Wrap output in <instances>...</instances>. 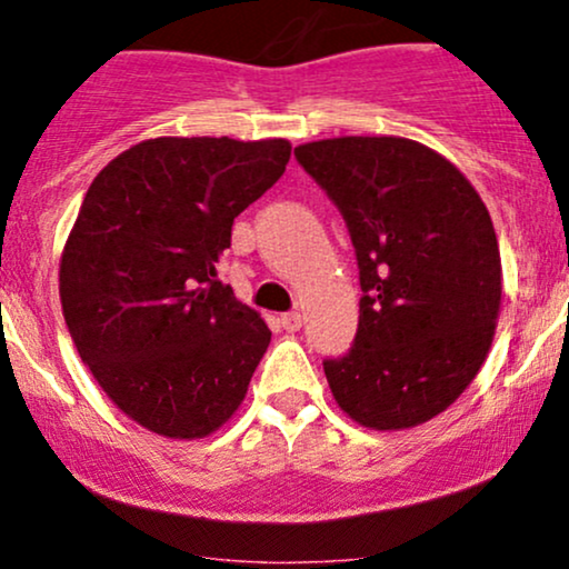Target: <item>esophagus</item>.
<instances>
[{
  "instance_id": "esophagus-1",
  "label": "esophagus",
  "mask_w": 569,
  "mask_h": 569,
  "mask_svg": "<svg viewBox=\"0 0 569 569\" xmlns=\"http://www.w3.org/2000/svg\"><path fill=\"white\" fill-rule=\"evenodd\" d=\"M280 326H283L286 331H299L302 329V316H299V312H283V316H280Z\"/></svg>"
}]
</instances>
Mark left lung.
Listing matches in <instances>:
<instances>
[{
    "mask_svg": "<svg viewBox=\"0 0 569 569\" xmlns=\"http://www.w3.org/2000/svg\"><path fill=\"white\" fill-rule=\"evenodd\" d=\"M348 224L361 280L352 348L326 358L339 409L375 430L428 422L473 382L495 337L500 248L479 192L398 136L293 149Z\"/></svg>",
    "mask_w": 569,
    "mask_h": 569,
    "instance_id": "1",
    "label": "left lung"
}]
</instances>
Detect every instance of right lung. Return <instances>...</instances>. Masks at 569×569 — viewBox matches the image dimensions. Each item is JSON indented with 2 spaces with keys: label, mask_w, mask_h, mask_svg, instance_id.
<instances>
[{
  "label": "right lung",
  "mask_w": 569,
  "mask_h": 569,
  "mask_svg": "<svg viewBox=\"0 0 569 569\" xmlns=\"http://www.w3.org/2000/svg\"><path fill=\"white\" fill-rule=\"evenodd\" d=\"M286 139H149L96 176L61 257L69 335L117 409L202 439L246 398L270 329L221 283L232 221L283 176Z\"/></svg>",
  "instance_id": "right-lung-1"
}]
</instances>
